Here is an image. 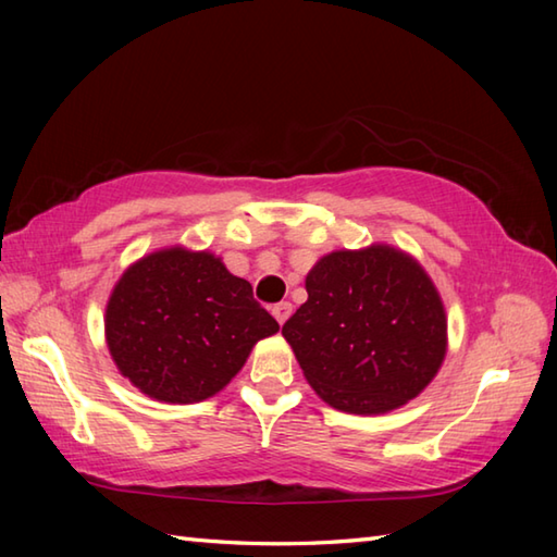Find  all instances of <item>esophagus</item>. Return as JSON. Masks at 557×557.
Segmentation results:
<instances>
[{
	"label": "esophagus",
	"instance_id": "34e87169",
	"mask_svg": "<svg viewBox=\"0 0 557 557\" xmlns=\"http://www.w3.org/2000/svg\"><path fill=\"white\" fill-rule=\"evenodd\" d=\"M272 315H275V321L282 325L292 315V304L289 301H280L272 306Z\"/></svg>",
	"mask_w": 557,
	"mask_h": 557
}]
</instances>
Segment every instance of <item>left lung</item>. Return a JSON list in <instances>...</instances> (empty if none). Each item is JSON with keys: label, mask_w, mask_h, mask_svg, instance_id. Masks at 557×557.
Here are the masks:
<instances>
[{"label": "left lung", "mask_w": 557, "mask_h": 557, "mask_svg": "<svg viewBox=\"0 0 557 557\" xmlns=\"http://www.w3.org/2000/svg\"><path fill=\"white\" fill-rule=\"evenodd\" d=\"M309 299L282 325L306 381L330 407L393 411L429 385L447 349L431 277L399 248L333 251L306 275Z\"/></svg>", "instance_id": "8db88e82"}]
</instances>
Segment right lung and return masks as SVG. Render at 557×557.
I'll list each match as a JSON object with an SVG mask.
<instances>
[{
	"mask_svg": "<svg viewBox=\"0 0 557 557\" xmlns=\"http://www.w3.org/2000/svg\"><path fill=\"white\" fill-rule=\"evenodd\" d=\"M277 321L218 256L182 246L144 256L112 289L104 337L116 369L170 405L203 401L242 371Z\"/></svg>",
	"mask_w": 557,
	"mask_h": 557,
	"instance_id": "1",
	"label": "right lung"
}]
</instances>
